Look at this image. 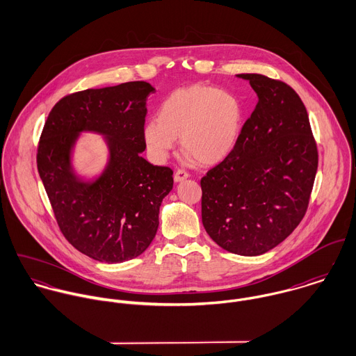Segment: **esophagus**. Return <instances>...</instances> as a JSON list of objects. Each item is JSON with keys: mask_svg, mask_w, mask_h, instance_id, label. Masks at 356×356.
<instances>
[{"mask_svg": "<svg viewBox=\"0 0 356 356\" xmlns=\"http://www.w3.org/2000/svg\"><path fill=\"white\" fill-rule=\"evenodd\" d=\"M189 178V174L186 172V171H184V170H178L175 174H174V181L175 182H182V181H185V179H188Z\"/></svg>", "mask_w": 356, "mask_h": 356, "instance_id": "34e87169", "label": "esophagus"}]
</instances>
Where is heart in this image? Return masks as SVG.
<instances>
[{
  "instance_id": "b5f03b06",
  "label": "heart",
  "mask_w": 356,
  "mask_h": 356,
  "mask_svg": "<svg viewBox=\"0 0 356 356\" xmlns=\"http://www.w3.org/2000/svg\"><path fill=\"white\" fill-rule=\"evenodd\" d=\"M243 127L244 106L233 92L191 85L164 99L157 119L145 123L143 137L156 163L168 157L179 137L188 160L212 165L236 149Z\"/></svg>"
}]
</instances>
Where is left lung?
<instances>
[{"mask_svg":"<svg viewBox=\"0 0 356 356\" xmlns=\"http://www.w3.org/2000/svg\"><path fill=\"white\" fill-rule=\"evenodd\" d=\"M257 96L236 149L202 179V219L225 251L266 254L305 216L318 151L305 104L281 81L238 74Z\"/></svg>","mask_w":356,"mask_h":356,"instance_id":"8db88e82","label":"left lung"}]
</instances>
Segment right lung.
Segmentation results:
<instances>
[{
    "label": "right lung",
    "mask_w": 356,
    "mask_h": 356,
    "mask_svg": "<svg viewBox=\"0 0 356 356\" xmlns=\"http://www.w3.org/2000/svg\"><path fill=\"white\" fill-rule=\"evenodd\" d=\"M144 81L88 89L61 99L45 122L38 172L68 243L104 263H122L143 254L159 227V209L172 189V170L153 165L141 153L147 99ZM82 132L103 136L108 159L93 179L72 164Z\"/></svg>",
    "instance_id": "obj_1"
}]
</instances>
